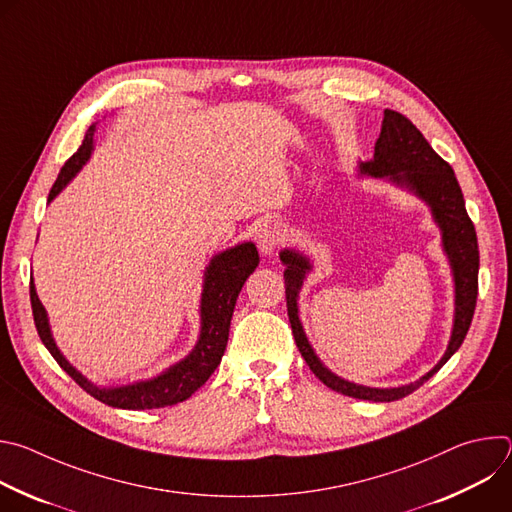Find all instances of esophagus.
I'll return each mask as SVG.
<instances>
[{
	"label": "esophagus",
	"mask_w": 512,
	"mask_h": 512,
	"mask_svg": "<svg viewBox=\"0 0 512 512\" xmlns=\"http://www.w3.org/2000/svg\"><path fill=\"white\" fill-rule=\"evenodd\" d=\"M283 235H285V231L279 223H275V221L265 223L257 233V245H259L261 253L271 255L275 251V247L279 245V241L283 239Z\"/></svg>",
	"instance_id": "esophagus-1"
}]
</instances>
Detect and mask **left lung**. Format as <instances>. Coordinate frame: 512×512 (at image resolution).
<instances>
[{"label": "left lung", "instance_id": "left-lung-1", "mask_svg": "<svg viewBox=\"0 0 512 512\" xmlns=\"http://www.w3.org/2000/svg\"><path fill=\"white\" fill-rule=\"evenodd\" d=\"M360 170L362 174H371L375 178H389L413 190L431 206L435 223L442 229L444 249L450 257V263L454 269V281H456L454 332L444 358L419 381L405 387H395V389L362 387L336 377L314 354L298 318L296 300H298L302 281L306 277V271H310V261L304 255L289 249L281 251L279 257H281V263L285 265V271H283L285 302H287L291 332H294L296 344L304 360L308 362L310 371L326 387H330L336 393H342L354 399H364V401L389 403V401L403 399L415 389H419L427 379H431L437 371H440L450 360V356L462 346L476 310L480 253H478L474 223L470 221V216L466 212L464 194L452 166L433 152L423 133L405 115L385 109L381 135L375 143V156L373 160L360 164Z\"/></svg>", "mask_w": 512, "mask_h": 512}]
</instances>
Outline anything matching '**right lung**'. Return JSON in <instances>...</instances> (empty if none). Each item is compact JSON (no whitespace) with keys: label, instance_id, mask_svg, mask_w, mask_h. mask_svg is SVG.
Wrapping results in <instances>:
<instances>
[{"label":"right lung","instance_id":"obj_1","mask_svg":"<svg viewBox=\"0 0 512 512\" xmlns=\"http://www.w3.org/2000/svg\"><path fill=\"white\" fill-rule=\"evenodd\" d=\"M93 131H95V125L89 127V131L81 143V148L72 154L66 160V164L62 166V170L48 194V202L68 184V180L75 176L87 162V158L93 150ZM257 265H259V253L253 243L237 245L235 249H229L212 259V263L206 267V273H204L206 279H204L202 308H200V316H202L200 340H198L196 348L184 360H180L164 375H160L152 381H141V383L115 387V389H99V387L91 385L81 373H77L70 367L66 358L56 348L50 328H48L46 312L36 296L34 281H30V302H32L34 324H36L42 344L48 348V352L60 364V369L66 371V375L72 381H75L81 389H85L97 401H101L109 407L133 409V411L170 407V405L186 401L194 391H198L208 381V377L214 373L218 364H221V358L225 354L227 340H229V328H231V318H233L237 298L241 294V287H243L245 279L249 277V273L255 271Z\"/></svg>","mask_w":512,"mask_h":512}]
</instances>
